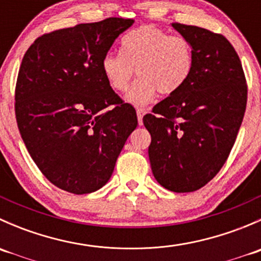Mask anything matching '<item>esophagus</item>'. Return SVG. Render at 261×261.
I'll list each match as a JSON object with an SVG mask.
<instances>
[{
  "instance_id": "1",
  "label": "esophagus",
  "mask_w": 261,
  "mask_h": 261,
  "mask_svg": "<svg viewBox=\"0 0 261 261\" xmlns=\"http://www.w3.org/2000/svg\"><path fill=\"white\" fill-rule=\"evenodd\" d=\"M145 112H146L145 109H138V110H136V114H138L139 125H143V116L145 115Z\"/></svg>"
}]
</instances>
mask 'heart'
Returning a JSON list of instances; mask_svg holds the SVG:
<instances>
[{"mask_svg":"<svg viewBox=\"0 0 261 261\" xmlns=\"http://www.w3.org/2000/svg\"><path fill=\"white\" fill-rule=\"evenodd\" d=\"M101 68L107 83L117 92L127 89L136 70L140 78L128 89L126 101L144 106L158 92L169 96L184 86L193 69V49L183 36L143 25L123 36L121 53L105 55Z\"/></svg>","mask_w":261,"mask_h":261,"instance_id":"b5f03b06","label":"heart"}]
</instances>
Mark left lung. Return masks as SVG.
<instances>
[{
	"mask_svg": "<svg viewBox=\"0 0 261 261\" xmlns=\"http://www.w3.org/2000/svg\"><path fill=\"white\" fill-rule=\"evenodd\" d=\"M172 26L191 43L193 69L179 91L143 121L151 135L155 179L186 193L206 186L227 160L246 110L247 86L240 58L225 36L198 26Z\"/></svg>",
	"mask_w": 261,
	"mask_h": 261,
	"instance_id": "1",
	"label": "left lung"
}]
</instances>
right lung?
<instances>
[{
    "mask_svg": "<svg viewBox=\"0 0 261 261\" xmlns=\"http://www.w3.org/2000/svg\"><path fill=\"white\" fill-rule=\"evenodd\" d=\"M127 18L80 23L36 39L22 58L15 114L29 154L50 183L92 193L111 178L138 126L136 111L110 87L101 63Z\"/></svg>",
    "mask_w": 261,
    "mask_h": 261,
    "instance_id": "obj_1",
    "label": "right lung"
}]
</instances>
